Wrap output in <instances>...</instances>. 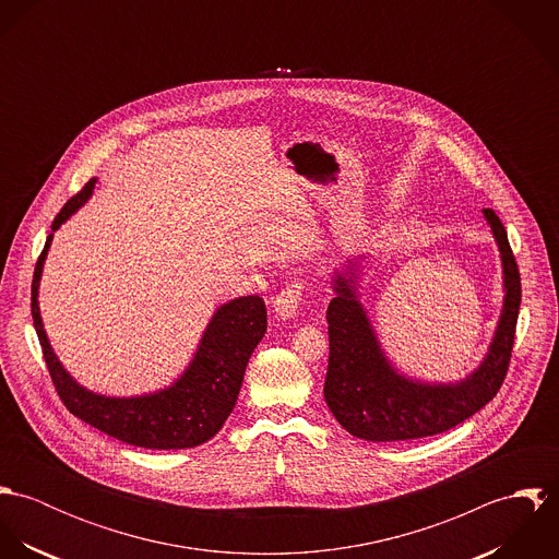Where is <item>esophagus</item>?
<instances>
[{
	"instance_id": "34e87169",
	"label": "esophagus",
	"mask_w": 559,
	"mask_h": 559,
	"mask_svg": "<svg viewBox=\"0 0 559 559\" xmlns=\"http://www.w3.org/2000/svg\"><path fill=\"white\" fill-rule=\"evenodd\" d=\"M306 290H308V286H306L304 280H290L282 288V293L275 297V304H273L275 317L282 320L293 319L297 314L299 306H301V299H304Z\"/></svg>"
}]
</instances>
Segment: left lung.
<instances>
[{"label":"left lung","instance_id":"left-lung-1","mask_svg":"<svg viewBox=\"0 0 559 559\" xmlns=\"http://www.w3.org/2000/svg\"><path fill=\"white\" fill-rule=\"evenodd\" d=\"M484 217L501 251L506 297L484 361L461 383L428 385L399 374L359 304L355 288L359 264L333 275L335 297L326 308L329 368L322 392L333 417L353 437L408 441L445 432L478 413L503 385L519 320L521 275L503 224L490 209H484Z\"/></svg>","mask_w":559,"mask_h":559}]
</instances>
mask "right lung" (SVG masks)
I'll list each match as a JSON object with an SVG mask.
<instances>
[{
    "instance_id": "1",
    "label": "right lung",
    "mask_w": 559,
    "mask_h": 559,
    "mask_svg": "<svg viewBox=\"0 0 559 559\" xmlns=\"http://www.w3.org/2000/svg\"><path fill=\"white\" fill-rule=\"evenodd\" d=\"M92 189L94 178L62 206L51 224L53 233L90 198ZM51 239L53 235L47 237L34 269L32 319L45 364L64 406L100 432L138 448L182 450L213 439L237 404L247 361L266 331L262 297L249 295L222 306L209 322L193 361L171 388L140 399L98 396L71 379L51 350L43 329L38 282Z\"/></svg>"
}]
</instances>
